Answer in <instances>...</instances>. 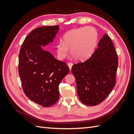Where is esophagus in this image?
I'll list each match as a JSON object with an SVG mask.
<instances>
[{"instance_id": "obj_1", "label": "esophagus", "mask_w": 134, "mask_h": 134, "mask_svg": "<svg viewBox=\"0 0 134 134\" xmlns=\"http://www.w3.org/2000/svg\"><path fill=\"white\" fill-rule=\"evenodd\" d=\"M72 63H69L68 64V66H69V69H70V70L71 71V68H72Z\"/></svg>"}]
</instances>
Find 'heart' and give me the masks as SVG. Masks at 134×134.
I'll use <instances>...</instances> for the list:
<instances>
[{
  "mask_svg": "<svg viewBox=\"0 0 134 134\" xmlns=\"http://www.w3.org/2000/svg\"><path fill=\"white\" fill-rule=\"evenodd\" d=\"M98 41V32L93 27L71 30L64 35L63 42H59L56 45L58 56L60 60L64 59L70 49V54L76 60H84L93 54Z\"/></svg>",
  "mask_w": 134,
  "mask_h": 134,
  "instance_id": "heart-1",
  "label": "heart"
}]
</instances>
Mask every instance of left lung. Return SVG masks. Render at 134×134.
<instances>
[{"label":"left lung","instance_id":"1","mask_svg":"<svg viewBox=\"0 0 134 134\" xmlns=\"http://www.w3.org/2000/svg\"><path fill=\"white\" fill-rule=\"evenodd\" d=\"M98 47L90 59L74 64L71 68L79 98L90 106L99 104L111 93L115 85L118 66L114 46L107 34L100 40Z\"/></svg>","mask_w":134,"mask_h":134}]
</instances>
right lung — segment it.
I'll list each match as a JSON object with an SVG mask.
<instances>
[{"mask_svg":"<svg viewBox=\"0 0 134 134\" xmlns=\"http://www.w3.org/2000/svg\"><path fill=\"white\" fill-rule=\"evenodd\" d=\"M59 27L36 28L26 37L19 51L18 72L23 91L30 100L44 107L57 102L59 85L69 72L66 63L42 47L54 42Z\"/></svg>","mask_w":134,"mask_h":134,"instance_id":"1","label":"right lung"}]
</instances>
